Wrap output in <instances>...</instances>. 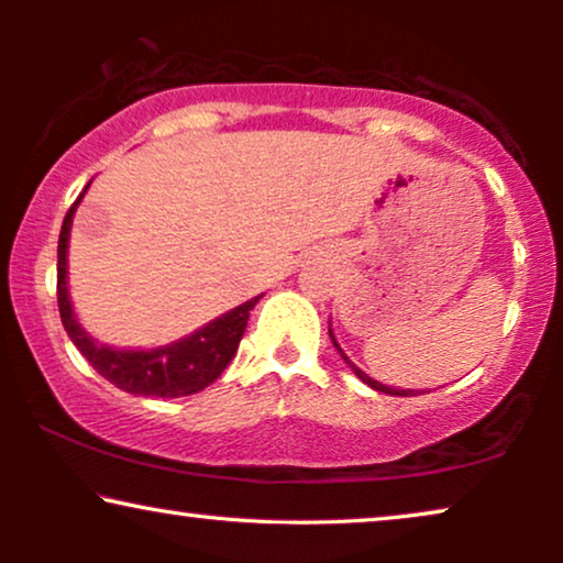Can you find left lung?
<instances>
[{
    "label": "left lung",
    "mask_w": 563,
    "mask_h": 563,
    "mask_svg": "<svg viewBox=\"0 0 563 563\" xmlns=\"http://www.w3.org/2000/svg\"><path fill=\"white\" fill-rule=\"evenodd\" d=\"M330 338H333V333H330ZM333 345H335V349H338V351H341V345H338V343H335V338H333ZM341 356L345 358V364H349V366L353 368V374H356V376H358V379H361V382H364V384H368V387H372V389H376V391H384V395H397V397H410V395H412V389H410V391H407V389H395V387H384V384H379V382H374V379H372V376H366L364 372H361V368H358V366H353V364H351V361H349V356H345V353H343V351H341Z\"/></svg>",
    "instance_id": "obj_1"
}]
</instances>
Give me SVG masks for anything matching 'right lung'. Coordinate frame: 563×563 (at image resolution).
I'll return each instance as SVG.
<instances>
[{"instance_id":"obj_1","label":"right lung","mask_w":563,"mask_h":563,"mask_svg":"<svg viewBox=\"0 0 563 563\" xmlns=\"http://www.w3.org/2000/svg\"><path fill=\"white\" fill-rule=\"evenodd\" d=\"M84 191L76 197V202L68 207L64 225L58 235V312L64 322L68 338H71L81 356L112 382L114 387L130 395L143 397H187L202 391L207 384H212L225 372V366L233 361L238 343L249 325V314L256 307L258 297L245 302L235 310H230L222 318L212 320L210 325L197 330L195 335L184 338L179 343L164 345L153 351H114L107 345H99L84 333L79 320L74 318L71 302H68L66 287V249H68V230H71V218L76 205L81 202Z\"/></svg>"}]
</instances>
